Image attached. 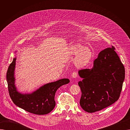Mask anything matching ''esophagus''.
Masks as SVG:
<instances>
[{
	"label": "esophagus",
	"instance_id": "1",
	"mask_svg": "<svg viewBox=\"0 0 130 130\" xmlns=\"http://www.w3.org/2000/svg\"><path fill=\"white\" fill-rule=\"evenodd\" d=\"M72 77L74 78H75L77 77V73L76 72H74L72 74Z\"/></svg>",
	"mask_w": 130,
	"mask_h": 130
}]
</instances>
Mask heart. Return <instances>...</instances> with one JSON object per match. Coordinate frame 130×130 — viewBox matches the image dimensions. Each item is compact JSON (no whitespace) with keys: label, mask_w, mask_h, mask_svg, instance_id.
<instances>
[{"label":"heart","mask_w":130,"mask_h":130,"mask_svg":"<svg viewBox=\"0 0 130 130\" xmlns=\"http://www.w3.org/2000/svg\"><path fill=\"white\" fill-rule=\"evenodd\" d=\"M71 54L75 56L74 63L77 67H82L85 66L92 57V52L88 48H85L80 44H76L71 48Z\"/></svg>","instance_id":"1"}]
</instances>
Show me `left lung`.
<instances>
[{"label":"left lung","instance_id":"1","mask_svg":"<svg viewBox=\"0 0 130 130\" xmlns=\"http://www.w3.org/2000/svg\"><path fill=\"white\" fill-rule=\"evenodd\" d=\"M107 48L99 54L90 69L78 71L82 96L80 105L88 113L110 106L118 101L125 78L124 67L115 51Z\"/></svg>","mask_w":130,"mask_h":130}]
</instances>
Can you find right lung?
Wrapping results in <instances>:
<instances>
[{
  "mask_svg": "<svg viewBox=\"0 0 130 130\" xmlns=\"http://www.w3.org/2000/svg\"><path fill=\"white\" fill-rule=\"evenodd\" d=\"M16 57L10 64L6 78L10 97L16 105L29 113L45 115L50 113L55 106V95L56 91L63 85L70 82L68 78H63L47 83L31 93H21L15 85V70Z\"/></svg>",
  "mask_w": 130,
  "mask_h": 130,
  "instance_id": "obj_1",
  "label": "right lung"
}]
</instances>
